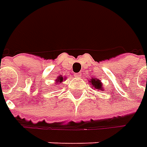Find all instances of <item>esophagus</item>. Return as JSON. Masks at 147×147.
Wrapping results in <instances>:
<instances>
[{
	"instance_id": "obj_1",
	"label": "esophagus",
	"mask_w": 147,
	"mask_h": 147,
	"mask_svg": "<svg viewBox=\"0 0 147 147\" xmlns=\"http://www.w3.org/2000/svg\"><path fill=\"white\" fill-rule=\"evenodd\" d=\"M74 77L76 78H80V74H74Z\"/></svg>"
}]
</instances>
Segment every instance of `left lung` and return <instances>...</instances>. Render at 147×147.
I'll return each instance as SVG.
<instances>
[{"instance_id": "left-lung-1", "label": "left lung", "mask_w": 147, "mask_h": 147, "mask_svg": "<svg viewBox=\"0 0 147 147\" xmlns=\"http://www.w3.org/2000/svg\"><path fill=\"white\" fill-rule=\"evenodd\" d=\"M89 81V84L91 85L92 88L96 89L97 91H103L104 89V86L102 85V82H100V80H99L98 78H92L91 80H88Z\"/></svg>"}]
</instances>
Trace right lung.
<instances>
[{"instance_id": "1", "label": "right lung", "mask_w": 147, "mask_h": 147, "mask_svg": "<svg viewBox=\"0 0 147 147\" xmlns=\"http://www.w3.org/2000/svg\"><path fill=\"white\" fill-rule=\"evenodd\" d=\"M65 79H66V78H64L62 75H59V76L57 77V78L55 79V83H60V82H62L63 81H65Z\"/></svg>"}]
</instances>
